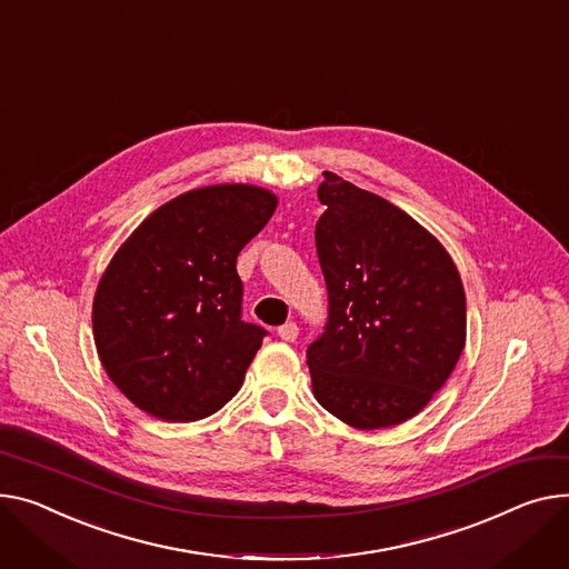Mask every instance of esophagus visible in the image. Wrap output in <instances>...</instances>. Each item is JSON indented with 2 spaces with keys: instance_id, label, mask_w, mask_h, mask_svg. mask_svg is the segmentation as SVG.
Listing matches in <instances>:
<instances>
[{
  "instance_id": "1",
  "label": "esophagus",
  "mask_w": 569,
  "mask_h": 569,
  "mask_svg": "<svg viewBox=\"0 0 569 569\" xmlns=\"http://www.w3.org/2000/svg\"><path fill=\"white\" fill-rule=\"evenodd\" d=\"M279 336L286 340V343H295L297 336H299V327L295 322H286L279 327Z\"/></svg>"
}]
</instances>
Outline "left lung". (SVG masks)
Listing matches in <instances>:
<instances>
[{"mask_svg": "<svg viewBox=\"0 0 569 569\" xmlns=\"http://www.w3.org/2000/svg\"><path fill=\"white\" fill-rule=\"evenodd\" d=\"M316 247L329 292L309 346L316 400L357 430L409 421L467 343V297L443 244L398 206L325 171Z\"/></svg>", "mask_w": 569, "mask_h": 569, "instance_id": "obj_1", "label": "left lung"}]
</instances>
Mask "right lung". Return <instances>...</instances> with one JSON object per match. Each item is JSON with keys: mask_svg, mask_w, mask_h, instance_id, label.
<instances>
[{"mask_svg": "<svg viewBox=\"0 0 569 569\" xmlns=\"http://www.w3.org/2000/svg\"><path fill=\"white\" fill-rule=\"evenodd\" d=\"M244 182L189 189L119 247L93 297V340L109 380L160 421L206 419L242 387L264 329L242 320L236 262L277 210Z\"/></svg>", "mask_w": 569, "mask_h": 569, "instance_id": "add662e5", "label": "right lung"}]
</instances>
